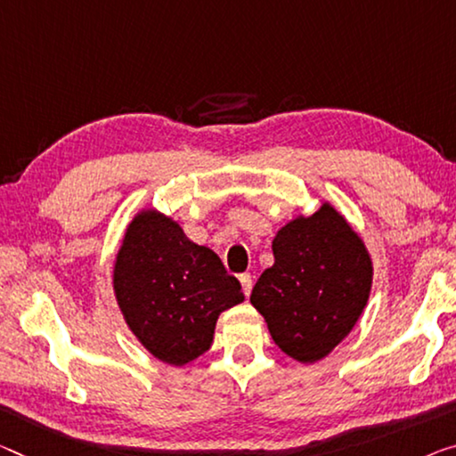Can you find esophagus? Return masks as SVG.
<instances>
[{
  "label": "esophagus",
  "mask_w": 456,
  "mask_h": 456,
  "mask_svg": "<svg viewBox=\"0 0 456 456\" xmlns=\"http://www.w3.org/2000/svg\"><path fill=\"white\" fill-rule=\"evenodd\" d=\"M238 281H240V285H242L244 296H250V291H252V277L248 275V273H242V275L238 277Z\"/></svg>",
  "instance_id": "obj_1"
}]
</instances>
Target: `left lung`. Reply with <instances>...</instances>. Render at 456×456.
Returning <instances> with one entry per match:
<instances>
[{
	"label": "left lung",
	"instance_id": "8db88e82",
	"mask_svg": "<svg viewBox=\"0 0 456 456\" xmlns=\"http://www.w3.org/2000/svg\"><path fill=\"white\" fill-rule=\"evenodd\" d=\"M273 256V267L252 287L250 304L267 322L275 345L312 365L359 322L373 285V258L330 201L279 228Z\"/></svg>",
	"mask_w": 456,
	"mask_h": 456
}]
</instances>
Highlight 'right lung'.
Returning <instances> with one entry per match:
<instances>
[{
  "label": "right lung",
  "instance_id": "right-lung-1",
  "mask_svg": "<svg viewBox=\"0 0 456 456\" xmlns=\"http://www.w3.org/2000/svg\"><path fill=\"white\" fill-rule=\"evenodd\" d=\"M111 285L126 326L155 359L183 367L212 346L220 314L242 304L220 256L179 222L144 208L126 226Z\"/></svg>",
  "mask_w": 456,
  "mask_h": 456
}]
</instances>
